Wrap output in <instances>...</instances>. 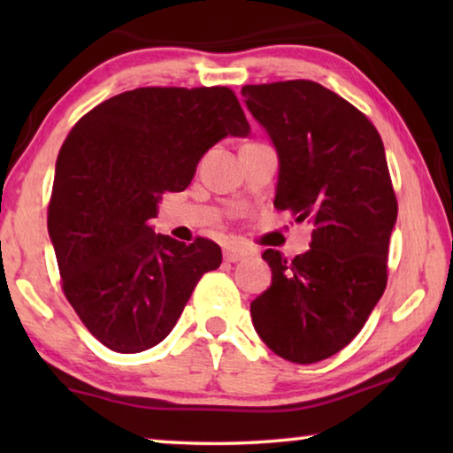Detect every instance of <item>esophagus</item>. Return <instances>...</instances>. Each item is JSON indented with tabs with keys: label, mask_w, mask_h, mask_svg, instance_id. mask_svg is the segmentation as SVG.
<instances>
[{
	"label": "esophagus",
	"mask_w": 453,
	"mask_h": 453,
	"mask_svg": "<svg viewBox=\"0 0 453 453\" xmlns=\"http://www.w3.org/2000/svg\"><path fill=\"white\" fill-rule=\"evenodd\" d=\"M250 256V250L248 248H242V245H227L224 250V259L229 264H235V262H242Z\"/></svg>",
	"instance_id": "obj_1"
}]
</instances>
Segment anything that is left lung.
<instances>
[{
    "label": "left lung",
    "mask_w": 453,
    "mask_h": 453,
    "mask_svg": "<svg viewBox=\"0 0 453 453\" xmlns=\"http://www.w3.org/2000/svg\"><path fill=\"white\" fill-rule=\"evenodd\" d=\"M278 151L273 205L313 221L311 245L288 262L265 250L272 286L251 321L273 354L321 362L359 334L386 289L397 219L386 150L370 119L327 88L291 80L242 88Z\"/></svg>",
    "instance_id": "8db88e82"
}]
</instances>
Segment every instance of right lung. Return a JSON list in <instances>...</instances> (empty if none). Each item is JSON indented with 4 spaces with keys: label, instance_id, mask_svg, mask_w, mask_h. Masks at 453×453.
<instances>
[{
    "label": "right lung",
    "instance_id": "obj_1",
    "mask_svg": "<svg viewBox=\"0 0 453 453\" xmlns=\"http://www.w3.org/2000/svg\"><path fill=\"white\" fill-rule=\"evenodd\" d=\"M250 124L227 88H137L86 113L61 145L48 232L64 294L119 354L165 340L218 243L153 232L164 191H183L203 153Z\"/></svg>",
    "mask_w": 453,
    "mask_h": 453
}]
</instances>
